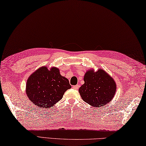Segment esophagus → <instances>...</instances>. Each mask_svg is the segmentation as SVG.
Returning <instances> with one entry per match:
<instances>
[{
  "mask_svg": "<svg viewBox=\"0 0 146 146\" xmlns=\"http://www.w3.org/2000/svg\"><path fill=\"white\" fill-rule=\"evenodd\" d=\"M79 87H80V86H79V85H76V86H73V88L74 89H75V90L78 89Z\"/></svg>",
  "mask_w": 146,
  "mask_h": 146,
  "instance_id": "obj_1",
  "label": "esophagus"
}]
</instances>
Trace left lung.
<instances>
[{
    "label": "left lung",
    "instance_id": "1",
    "mask_svg": "<svg viewBox=\"0 0 146 146\" xmlns=\"http://www.w3.org/2000/svg\"><path fill=\"white\" fill-rule=\"evenodd\" d=\"M84 80L79 93L82 100L92 107L105 106L114 97L117 89L115 82L103 69H98L97 71L93 69L87 70Z\"/></svg>",
    "mask_w": 146,
    "mask_h": 146
}]
</instances>
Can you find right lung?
<instances>
[{"instance_id":"1","label":"right lung","mask_w":146,"mask_h":146,"mask_svg":"<svg viewBox=\"0 0 146 146\" xmlns=\"http://www.w3.org/2000/svg\"><path fill=\"white\" fill-rule=\"evenodd\" d=\"M71 87L68 79L60 75L57 68L42 66L29 76L25 92L34 105L47 109L61 100Z\"/></svg>"}]
</instances>
